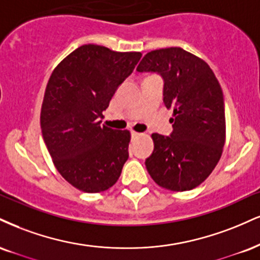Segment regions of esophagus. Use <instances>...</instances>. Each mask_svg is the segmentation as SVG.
Returning <instances> with one entry per match:
<instances>
[{"instance_id": "34e87169", "label": "esophagus", "mask_w": 260, "mask_h": 260, "mask_svg": "<svg viewBox=\"0 0 260 260\" xmlns=\"http://www.w3.org/2000/svg\"><path fill=\"white\" fill-rule=\"evenodd\" d=\"M131 136H132V137H138V136H140V133L134 132V131H132V132H131Z\"/></svg>"}]
</instances>
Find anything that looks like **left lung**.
I'll use <instances>...</instances> for the list:
<instances>
[{"label":"left lung","instance_id":"1","mask_svg":"<svg viewBox=\"0 0 260 260\" xmlns=\"http://www.w3.org/2000/svg\"><path fill=\"white\" fill-rule=\"evenodd\" d=\"M138 73L164 80V103L172 109L173 132L152 133L154 151L145 160L150 177L172 191L205 181L219 161L225 142V109L220 84L202 59L179 47L149 52Z\"/></svg>","mask_w":260,"mask_h":260}]
</instances>
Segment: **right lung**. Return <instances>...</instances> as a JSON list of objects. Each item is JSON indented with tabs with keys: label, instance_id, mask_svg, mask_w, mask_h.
Here are the masks:
<instances>
[{
	"label": "right lung",
	"instance_id": "1",
	"mask_svg": "<svg viewBox=\"0 0 260 260\" xmlns=\"http://www.w3.org/2000/svg\"><path fill=\"white\" fill-rule=\"evenodd\" d=\"M142 58L103 46L75 49L54 69L41 110V128L59 173L84 192L108 190L128 160V131L100 126L103 111Z\"/></svg>",
	"mask_w": 260,
	"mask_h": 260
}]
</instances>
